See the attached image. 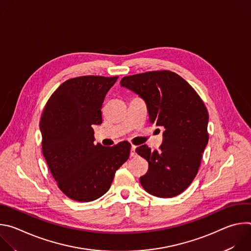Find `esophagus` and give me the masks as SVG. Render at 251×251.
<instances>
[{
  "label": "esophagus",
  "instance_id": "34e87169",
  "mask_svg": "<svg viewBox=\"0 0 251 251\" xmlns=\"http://www.w3.org/2000/svg\"><path fill=\"white\" fill-rule=\"evenodd\" d=\"M130 156H131V157H136V156H137V153H136V146H132V147H131Z\"/></svg>",
  "mask_w": 251,
  "mask_h": 251
}]
</instances>
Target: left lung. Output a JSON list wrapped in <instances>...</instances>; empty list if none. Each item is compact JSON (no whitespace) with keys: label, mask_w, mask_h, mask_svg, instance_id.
Segmentation results:
<instances>
[{"label":"left lung","mask_w":251,"mask_h":251,"mask_svg":"<svg viewBox=\"0 0 251 251\" xmlns=\"http://www.w3.org/2000/svg\"><path fill=\"white\" fill-rule=\"evenodd\" d=\"M120 84L145 101L150 122L164 129L159 151L146 145L136 149L149 164L140 177L142 187L158 198L180 195L194 181L207 145L206 107L184 78L169 70L125 76Z\"/></svg>","instance_id":"obj_1"}]
</instances>
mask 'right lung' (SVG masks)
<instances>
[{"mask_svg": "<svg viewBox=\"0 0 251 251\" xmlns=\"http://www.w3.org/2000/svg\"><path fill=\"white\" fill-rule=\"evenodd\" d=\"M118 76L87 75L64 81L47 102L40 121L43 154L60 191L91 201L110 189L116 171L129 159L131 144L94 145L92 125L102 123L105 95Z\"/></svg>", "mask_w": 251, "mask_h": 251, "instance_id": "1", "label": "right lung"}]
</instances>
